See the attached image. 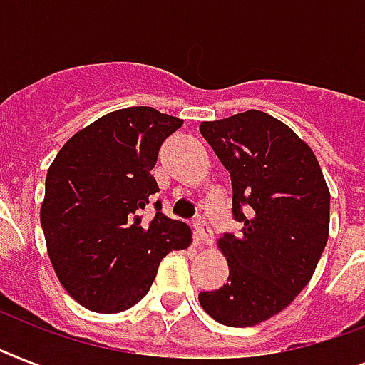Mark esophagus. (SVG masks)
Here are the masks:
<instances>
[{
	"label": "esophagus",
	"instance_id": "esophagus-1",
	"mask_svg": "<svg viewBox=\"0 0 365 365\" xmlns=\"http://www.w3.org/2000/svg\"><path fill=\"white\" fill-rule=\"evenodd\" d=\"M193 227H195V237H197L199 242H210L212 229L210 225L206 223L205 217H195Z\"/></svg>",
	"mask_w": 365,
	"mask_h": 365
}]
</instances>
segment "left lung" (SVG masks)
<instances>
[{
    "mask_svg": "<svg viewBox=\"0 0 365 365\" xmlns=\"http://www.w3.org/2000/svg\"><path fill=\"white\" fill-rule=\"evenodd\" d=\"M200 134L231 174V212L242 223L217 242L227 284L200 292V307L223 326H255L311 280L328 242V185L312 149L263 111L202 123Z\"/></svg>",
    "mask_w": 365,
    "mask_h": 365,
    "instance_id": "obj_1",
    "label": "left lung"
}]
</instances>
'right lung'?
Listing matches in <instances>:
<instances>
[{"label":"right lung","instance_id":"right-lung-1","mask_svg":"<svg viewBox=\"0 0 365 365\" xmlns=\"http://www.w3.org/2000/svg\"><path fill=\"white\" fill-rule=\"evenodd\" d=\"M182 119L155 108L100 117L64 143L47 172L41 227L56 277L85 309L121 312L148 294L160 259L191 244V229L142 210L159 193L157 155Z\"/></svg>","mask_w":365,"mask_h":365}]
</instances>
